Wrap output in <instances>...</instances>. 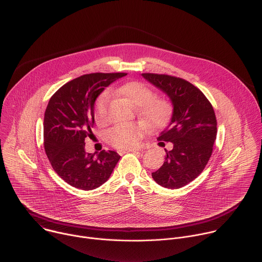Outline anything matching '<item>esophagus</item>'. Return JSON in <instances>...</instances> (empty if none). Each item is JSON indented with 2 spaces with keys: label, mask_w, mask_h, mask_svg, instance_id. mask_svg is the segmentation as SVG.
<instances>
[{
  "label": "esophagus",
  "mask_w": 262,
  "mask_h": 262,
  "mask_svg": "<svg viewBox=\"0 0 262 262\" xmlns=\"http://www.w3.org/2000/svg\"><path fill=\"white\" fill-rule=\"evenodd\" d=\"M137 151H140V150L139 149H126V150H119L118 153L123 154V153H126V152H137Z\"/></svg>",
  "instance_id": "34e87169"
}]
</instances>
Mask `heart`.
<instances>
[{"mask_svg":"<svg viewBox=\"0 0 262 262\" xmlns=\"http://www.w3.org/2000/svg\"><path fill=\"white\" fill-rule=\"evenodd\" d=\"M116 93L137 107L138 115L150 128L162 127L169 121L172 113L171 104L165 99L154 97L153 91L144 83L138 81L125 83L116 90ZM108 104L107 93L101 95L96 103L95 117L101 125L108 120ZM145 132L143 124L121 122L108 133V140L116 148L130 149L140 144Z\"/></svg>","mask_w":262,"mask_h":262,"instance_id":"obj_1","label":"heart"}]
</instances>
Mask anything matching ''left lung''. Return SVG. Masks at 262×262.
Wrapping results in <instances>:
<instances>
[{"label":"left lung","mask_w":262,"mask_h":262,"mask_svg":"<svg viewBox=\"0 0 262 262\" xmlns=\"http://www.w3.org/2000/svg\"><path fill=\"white\" fill-rule=\"evenodd\" d=\"M165 94L172 106L168 125L158 137L159 145L170 142L162 166L152 172L154 181L168 189L181 188L193 181L206 167L217 135L214 109L194 85L168 75L142 74Z\"/></svg>","instance_id":"8db88e82"}]
</instances>
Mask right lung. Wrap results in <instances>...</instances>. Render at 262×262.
Segmentation results:
<instances>
[{
  "label": "right lung",
  "instance_id": "obj_1",
  "mask_svg": "<svg viewBox=\"0 0 262 262\" xmlns=\"http://www.w3.org/2000/svg\"><path fill=\"white\" fill-rule=\"evenodd\" d=\"M125 73L78 77L51 97L44 115V147L57 175L69 185L93 190L103 185L120 159L115 151L86 153L85 138L94 136L95 104L111 83Z\"/></svg>",
  "mask_w": 262,
  "mask_h": 262
}]
</instances>
